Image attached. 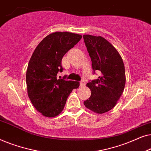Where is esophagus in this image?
<instances>
[{
    "instance_id": "1",
    "label": "esophagus",
    "mask_w": 151,
    "mask_h": 151,
    "mask_svg": "<svg viewBox=\"0 0 151 151\" xmlns=\"http://www.w3.org/2000/svg\"><path fill=\"white\" fill-rule=\"evenodd\" d=\"M85 84H86V82H85V81H84V80H81V81H80V86H84V85H85Z\"/></svg>"
}]
</instances>
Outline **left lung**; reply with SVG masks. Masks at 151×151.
<instances>
[{
  "label": "left lung",
  "mask_w": 151,
  "mask_h": 151,
  "mask_svg": "<svg viewBox=\"0 0 151 151\" xmlns=\"http://www.w3.org/2000/svg\"><path fill=\"white\" fill-rule=\"evenodd\" d=\"M84 43L92 62V68L100 71L98 79L88 82L91 95L84 102L86 108L102 114L117 104L124 89L125 68L116 49L102 36L84 35Z\"/></svg>",
  "instance_id": "1"
}]
</instances>
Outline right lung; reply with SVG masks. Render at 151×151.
<instances>
[{
    "mask_svg": "<svg viewBox=\"0 0 151 151\" xmlns=\"http://www.w3.org/2000/svg\"><path fill=\"white\" fill-rule=\"evenodd\" d=\"M80 34L56 32L39 43L29 62L26 73L28 96L38 112L53 117L63 111L68 96L80 82L58 79L62 72V59L82 38Z\"/></svg>",
    "mask_w": 151,
    "mask_h": 151,
    "instance_id": "add662e5",
    "label": "right lung"
}]
</instances>
